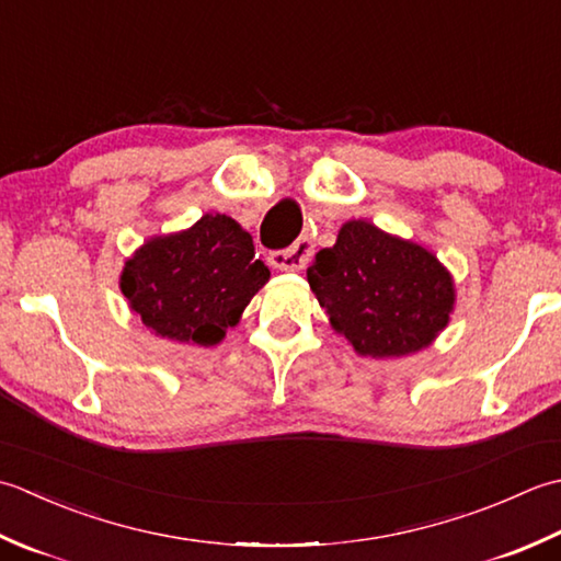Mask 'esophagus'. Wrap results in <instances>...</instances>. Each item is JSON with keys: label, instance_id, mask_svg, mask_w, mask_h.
<instances>
[{"label": "esophagus", "instance_id": "obj_1", "mask_svg": "<svg viewBox=\"0 0 561 561\" xmlns=\"http://www.w3.org/2000/svg\"><path fill=\"white\" fill-rule=\"evenodd\" d=\"M314 251V242L312 237H300L297 242L288 249H280V251H273L268 256V264L278 271H302L307 266V261H310Z\"/></svg>", "mask_w": 561, "mask_h": 561}]
</instances>
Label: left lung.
<instances>
[{
    "label": "left lung",
    "instance_id": "1",
    "mask_svg": "<svg viewBox=\"0 0 561 561\" xmlns=\"http://www.w3.org/2000/svg\"><path fill=\"white\" fill-rule=\"evenodd\" d=\"M331 329L363 358H402L428 348L455 310L453 273L411 239L368 220L341 225L307 268Z\"/></svg>",
    "mask_w": 561,
    "mask_h": 561
}]
</instances>
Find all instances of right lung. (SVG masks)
<instances>
[{
	"label": "right lung",
	"instance_id": "obj_1",
	"mask_svg": "<svg viewBox=\"0 0 561 561\" xmlns=\"http://www.w3.org/2000/svg\"><path fill=\"white\" fill-rule=\"evenodd\" d=\"M271 278L242 225L205 213L186 230L154 234L125 259L121 293L154 336L217 346Z\"/></svg>",
	"mask_w": 561,
	"mask_h": 561
}]
</instances>
